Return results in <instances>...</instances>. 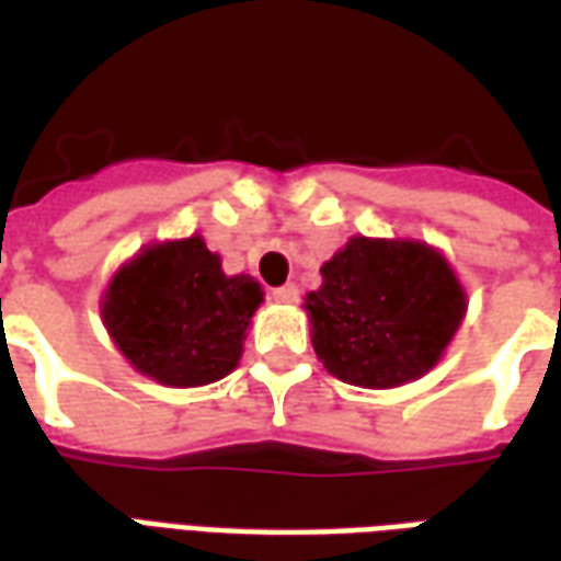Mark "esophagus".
<instances>
[{
    "instance_id": "obj_1",
    "label": "esophagus",
    "mask_w": 561,
    "mask_h": 561,
    "mask_svg": "<svg viewBox=\"0 0 561 561\" xmlns=\"http://www.w3.org/2000/svg\"><path fill=\"white\" fill-rule=\"evenodd\" d=\"M297 297H300L297 285H282V288H273V300H276V304H297Z\"/></svg>"
}]
</instances>
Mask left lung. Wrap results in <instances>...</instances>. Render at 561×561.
Masks as SVG:
<instances>
[{"instance_id":"1","label":"left lung","mask_w":561,"mask_h":561,"mask_svg":"<svg viewBox=\"0 0 561 561\" xmlns=\"http://www.w3.org/2000/svg\"><path fill=\"white\" fill-rule=\"evenodd\" d=\"M304 309L330 376L388 390L426 376L466 316V291L442 252L417 240L352 237L321 267Z\"/></svg>"}]
</instances>
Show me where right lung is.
Here are the masks:
<instances>
[{"mask_svg": "<svg viewBox=\"0 0 561 561\" xmlns=\"http://www.w3.org/2000/svg\"><path fill=\"white\" fill-rule=\"evenodd\" d=\"M264 300L252 276H225L201 237L140 249L102 300L104 328L140 376L201 388L240 364L249 321Z\"/></svg>", "mask_w": 561, "mask_h": 561, "instance_id": "add662e5", "label": "right lung"}]
</instances>
